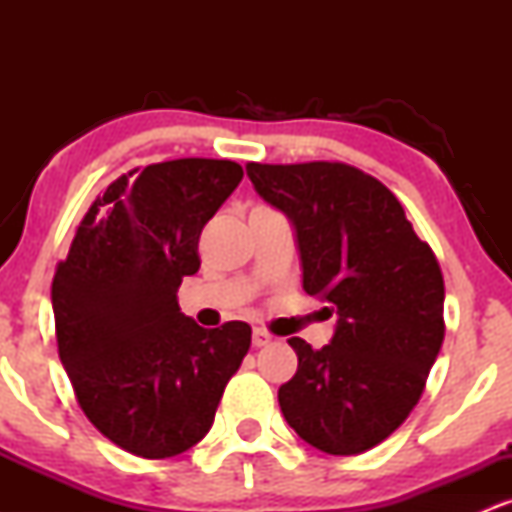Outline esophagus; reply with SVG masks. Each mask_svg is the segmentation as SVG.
<instances>
[{
	"mask_svg": "<svg viewBox=\"0 0 512 512\" xmlns=\"http://www.w3.org/2000/svg\"><path fill=\"white\" fill-rule=\"evenodd\" d=\"M269 342H272V334L267 330H262V327H255V330H252V344H255L257 349H260V346H267Z\"/></svg>",
	"mask_w": 512,
	"mask_h": 512,
	"instance_id": "esophagus-1",
	"label": "esophagus"
}]
</instances>
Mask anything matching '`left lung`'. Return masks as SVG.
I'll use <instances>...</instances> for the list:
<instances>
[{"instance_id":"obj_1","label":"left lung","mask_w":512,"mask_h":512,"mask_svg":"<svg viewBox=\"0 0 512 512\" xmlns=\"http://www.w3.org/2000/svg\"><path fill=\"white\" fill-rule=\"evenodd\" d=\"M264 202L293 223L303 289L330 303V344H289L296 375L279 387L293 431L327 455L383 443L416 407L445 337L438 260L380 180L346 163H248Z\"/></svg>"}]
</instances>
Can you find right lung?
<instances>
[{
  "mask_svg": "<svg viewBox=\"0 0 512 512\" xmlns=\"http://www.w3.org/2000/svg\"><path fill=\"white\" fill-rule=\"evenodd\" d=\"M240 180L238 163L214 158L122 175L57 264L60 361L88 421L132 455L163 460L197 445L250 349L248 322L204 330L178 305L182 276L199 269V233Z\"/></svg>",
  "mask_w": 512,
  "mask_h": 512,
  "instance_id": "right-lung-1",
  "label": "right lung"
}]
</instances>
